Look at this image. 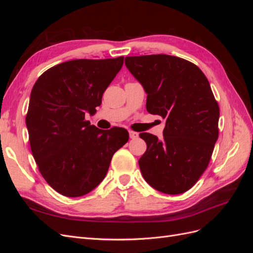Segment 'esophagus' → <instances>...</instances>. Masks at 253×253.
<instances>
[{
	"mask_svg": "<svg viewBox=\"0 0 253 253\" xmlns=\"http://www.w3.org/2000/svg\"><path fill=\"white\" fill-rule=\"evenodd\" d=\"M128 134H129V138H131V139H136L137 137L139 136V134H138V133H137V132H134V131H129V132H128Z\"/></svg>",
	"mask_w": 253,
	"mask_h": 253,
	"instance_id": "34e87169",
	"label": "esophagus"
}]
</instances>
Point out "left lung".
<instances>
[{
    "label": "left lung",
    "instance_id": "1",
    "mask_svg": "<svg viewBox=\"0 0 253 253\" xmlns=\"http://www.w3.org/2000/svg\"><path fill=\"white\" fill-rule=\"evenodd\" d=\"M143 86L147 111L166 119L162 139L139 136L147 151L139 159L143 178L166 194L192 188L207 169L218 138L219 108L205 74L195 64L169 55L126 57Z\"/></svg>",
    "mask_w": 253,
    "mask_h": 253
}]
</instances>
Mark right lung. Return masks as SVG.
Returning a JSON list of instances; mask_svg holds the SVG:
<instances>
[{"mask_svg": "<svg viewBox=\"0 0 253 253\" xmlns=\"http://www.w3.org/2000/svg\"><path fill=\"white\" fill-rule=\"evenodd\" d=\"M124 59L66 61L35 83L25 120L30 149L44 179L60 194L78 197L94 190L128 140L126 128L104 131L85 119L101 104Z\"/></svg>", "mask_w": 253, "mask_h": 253, "instance_id": "right-lung-1", "label": "right lung"}]
</instances>
